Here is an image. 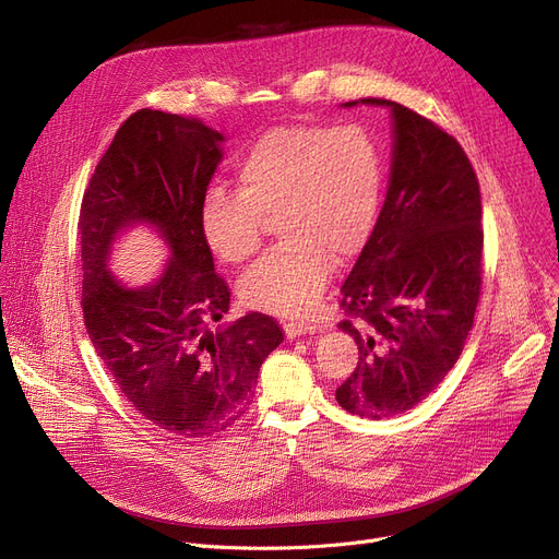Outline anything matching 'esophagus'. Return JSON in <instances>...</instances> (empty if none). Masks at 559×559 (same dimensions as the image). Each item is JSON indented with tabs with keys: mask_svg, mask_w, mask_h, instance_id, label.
I'll return each instance as SVG.
<instances>
[{
	"mask_svg": "<svg viewBox=\"0 0 559 559\" xmlns=\"http://www.w3.org/2000/svg\"><path fill=\"white\" fill-rule=\"evenodd\" d=\"M317 330H319V325L314 321H287L285 323V334L289 340L301 337V334H312Z\"/></svg>",
	"mask_w": 559,
	"mask_h": 559,
	"instance_id": "1",
	"label": "esophagus"
}]
</instances>
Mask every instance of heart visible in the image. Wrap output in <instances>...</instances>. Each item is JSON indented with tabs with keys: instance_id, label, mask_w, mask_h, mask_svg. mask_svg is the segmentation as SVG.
<instances>
[{
	"instance_id": "heart-1",
	"label": "heart",
	"mask_w": 559,
	"mask_h": 559,
	"mask_svg": "<svg viewBox=\"0 0 559 559\" xmlns=\"http://www.w3.org/2000/svg\"><path fill=\"white\" fill-rule=\"evenodd\" d=\"M382 155L366 128L283 126L265 132L238 164V191L213 189L202 204V236L229 265L260 249L265 219L283 240L240 281L249 308L310 314L340 260L357 255L376 229Z\"/></svg>"
}]
</instances>
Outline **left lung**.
I'll return each mask as SVG.
<instances>
[{
	"instance_id": "8db88e82",
	"label": "left lung",
	"mask_w": 559,
	"mask_h": 559,
	"mask_svg": "<svg viewBox=\"0 0 559 559\" xmlns=\"http://www.w3.org/2000/svg\"><path fill=\"white\" fill-rule=\"evenodd\" d=\"M361 103L391 107L393 166L378 225L342 287L340 328L359 361L334 397L382 420L423 402L463 353L480 296V191L461 143L438 123L393 100Z\"/></svg>"
}]
</instances>
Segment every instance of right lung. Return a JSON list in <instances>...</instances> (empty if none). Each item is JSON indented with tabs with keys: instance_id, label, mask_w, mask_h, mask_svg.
Instances as JSON below:
<instances>
[{
	"instance_id": "add662e5",
	"label": "right lung",
	"mask_w": 559,
	"mask_h": 559,
	"mask_svg": "<svg viewBox=\"0 0 559 559\" xmlns=\"http://www.w3.org/2000/svg\"><path fill=\"white\" fill-rule=\"evenodd\" d=\"M222 139L195 117L134 111L100 157L79 217L90 340L136 414L183 438L231 427L285 337L260 312L211 330L231 301L200 222ZM136 221L163 234L171 263L153 286L130 290L108 274L106 253Z\"/></svg>"
}]
</instances>
